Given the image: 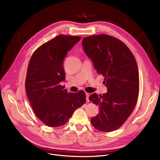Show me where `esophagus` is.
<instances>
[{"label":"esophagus","mask_w":160,"mask_h":160,"mask_svg":"<svg viewBox=\"0 0 160 160\" xmlns=\"http://www.w3.org/2000/svg\"><path fill=\"white\" fill-rule=\"evenodd\" d=\"M89 96H90V94H89V93H86V101H87V102L89 101V99H88Z\"/></svg>","instance_id":"esophagus-1"}]
</instances>
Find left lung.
I'll return each mask as SVG.
<instances>
[{
	"mask_svg": "<svg viewBox=\"0 0 160 160\" xmlns=\"http://www.w3.org/2000/svg\"><path fill=\"white\" fill-rule=\"evenodd\" d=\"M84 52L98 73L104 77L108 92L94 93L89 100L99 106L90 122L97 130L109 132L127 121L138 102L139 92L138 66L131 51L120 40L106 34L86 37Z\"/></svg>",
	"mask_w": 160,
	"mask_h": 160,
	"instance_id": "1",
	"label": "left lung"
}]
</instances>
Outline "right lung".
<instances>
[{
    "mask_svg": "<svg viewBox=\"0 0 160 160\" xmlns=\"http://www.w3.org/2000/svg\"><path fill=\"white\" fill-rule=\"evenodd\" d=\"M80 37L59 35L33 53L27 68L25 89L32 109L45 125L66 124L73 112L86 102L84 91L68 92L60 84L65 80L63 61Z\"/></svg>",
    "mask_w": 160,
    "mask_h": 160,
    "instance_id": "right-lung-1",
    "label": "right lung"
}]
</instances>
